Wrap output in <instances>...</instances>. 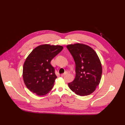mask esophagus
Instances as JSON below:
<instances>
[{
	"label": "esophagus",
	"instance_id": "34e87169",
	"mask_svg": "<svg viewBox=\"0 0 125 125\" xmlns=\"http://www.w3.org/2000/svg\"><path fill=\"white\" fill-rule=\"evenodd\" d=\"M67 74H68V73H67V72H65V73H62V74H61V76L63 77V76H64V75H65Z\"/></svg>",
	"mask_w": 125,
	"mask_h": 125
}]
</instances>
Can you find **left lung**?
<instances>
[{"instance_id":"1","label":"left lung","mask_w":125,"mask_h":125,"mask_svg":"<svg viewBox=\"0 0 125 125\" xmlns=\"http://www.w3.org/2000/svg\"><path fill=\"white\" fill-rule=\"evenodd\" d=\"M67 48L75 63V77L68 83L71 91L80 96L90 95L99 85L102 73L100 60L93 48L77 43L68 45Z\"/></svg>"}]
</instances>
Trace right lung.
<instances>
[{"instance_id": "1", "label": "right lung", "mask_w": 125, "mask_h": 125, "mask_svg": "<svg viewBox=\"0 0 125 125\" xmlns=\"http://www.w3.org/2000/svg\"><path fill=\"white\" fill-rule=\"evenodd\" d=\"M62 49L60 45H40L26 58L23 67V79L30 91L42 96L53 88L57 76L51 62Z\"/></svg>"}]
</instances>
